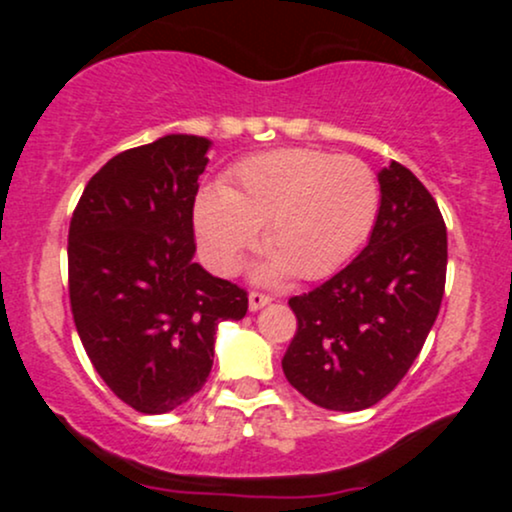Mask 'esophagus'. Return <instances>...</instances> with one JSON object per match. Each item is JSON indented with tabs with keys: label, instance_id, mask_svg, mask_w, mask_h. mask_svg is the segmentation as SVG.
Returning <instances> with one entry per match:
<instances>
[{
	"label": "esophagus",
	"instance_id": "34e87169",
	"mask_svg": "<svg viewBox=\"0 0 512 512\" xmlns=\"http://www.w3.org/2000/svg\"><path fill=\"white\" fill-rule=\"evenodd\" d=\"M267 303H272V298L264 296V293H260V291H252L250 296H248V305H250L252 313H255V310L264 308V305H267Z\"/></svg>",
	"mask_w": 512,
	"mask_h": 512
}]
</instances>
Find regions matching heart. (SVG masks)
<instances>
[{"mask_svg": "<svg viewBox=\"0 0 512 512\" xmlns=\"http://www.w3.org/2000/svg\"><path fill=\"white\" fill-rule=\"evenodd\" d=\"M380 211V185L368 163L317 149H276L233 168L223 187L195 199V233L219 274H233L245 252L269 250L262 281L325 279L366 243Z\"/></svg>", "mask_w": 512, "mask_h": 512, "instance_id": "b5f03b06", "label": "heart"}]
</instances>
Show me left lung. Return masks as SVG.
<instances>
[{
  "mask_svg": "<svg viewBox=\"0 0 512 512\" xmlns=\"http://www.w3.org/2000/svg\"><path fill=\"white\" fill-rule=\"evenodd\" d=\"M378 182L380 211L361 255L289 301L298 330L281 368L322 409L361 411L390 395L443 301L448 231L436 199L397 161Z\"/></svg>",
  "mask_w": 512,
  "mask_h": 512,
  "instance_id": "8db88e82",
  "label": "left lung"
}]
</instances>
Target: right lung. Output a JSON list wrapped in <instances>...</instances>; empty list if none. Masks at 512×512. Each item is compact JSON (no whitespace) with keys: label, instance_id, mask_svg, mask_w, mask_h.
I'll return each mask as SVG.
<instances>
[{"label":"right lung","instance_id":"right-lung-1","mask_svg":"<svg viewBox=\"0 0 512 512\" xmlns=\"http://www.w3.org/2000/svg\"><path fill=\"white\" fill-rule=\"evenodd\" d=\"M211 142L166 134L88 180L69 223V301L93 368L142 414L178 409L207 383L216 327L248 293L195 257L192 209Z\"/></svg>","mask_w":512,"mask_h":512}]
</instances>
